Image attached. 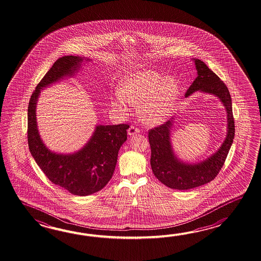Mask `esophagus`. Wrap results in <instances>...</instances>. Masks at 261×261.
<instances>
[{
	"label": "esophagus",
	"mask_w": 261,
	"mask_h": 261,
	"mask_svg": "<svg viewBox=\"0 0 261 261\" xmlns=\"http://www.w3.org/2000/svg\"><path fill=\"white\" fill-rule=\"evenodd\" d=\"M139 133V129L137 128H135V127H133V126H130L128 129V134L129 136H133L134 134H137Z\"/></svg>",
	"instance_id": "esophagus-1"
}]
</instances>
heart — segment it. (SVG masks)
I'll return each mask as SVG.
<instances>
[{"instance_id":"b5f03b06","label":"heart","mask_w":261,"mask_h":261,"mask_svg":"<svg viewBox=\"0 0 261 261\" xmlns=\"http://www.w3.org/2000/svg\"><path fill=\"white\" fill-rule=\"evenodd\" d=\"M180 95L178 82L159 72L143 70L124 78L113 106L122 110L125 102L140 108L141 120L149 126L164 122L171 115Z\"/></svg>"}]
</instances>
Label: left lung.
<instances>
[{"label":"left lung","instance_id":"1","mask_svg":"<svg viewBox=\"0 0 261 261\" xmlns=\"http://www.w3.org/2000/svg\"><path fill=\"white\" fill-rule=\"evenodd\" d=\"M193 61L198 76L185 95L189 97L200 90L217 96L227 111V135L216 153L204 161L190 164L180 161L172 149L171 130L173 117L161 126L150 129V164L153 173L168 188L178 190L194 189L214 180L224 165L235 135L232 103L227 86L203 61L198 59H193Z\"/></svg>","mask_w":261,"mask_h":261}]
</instances>
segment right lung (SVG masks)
I'll return each mask as SVG.
<instances>
[{"label": "right lung", "mask_w": 261, "mask_h": 261, "mask_svg": "<svg viewBox=\"0 0 261 261\" xmlns=\"http://www.w3.org/2000/svg\"><path fill=\"white\" fill-rule=\"evenodd\" d=\"M84 61L90 60L64 56L56 61L37 85L28 106L29 148L34 161L52 183L77 196L98 192L110 181L128 128L127 124L97 125L89 142L72 154L52 152L43 143L36 121V105L41 89L64 77H72Z\"/></svg>", "instance_id": "1"}]
</instances>
